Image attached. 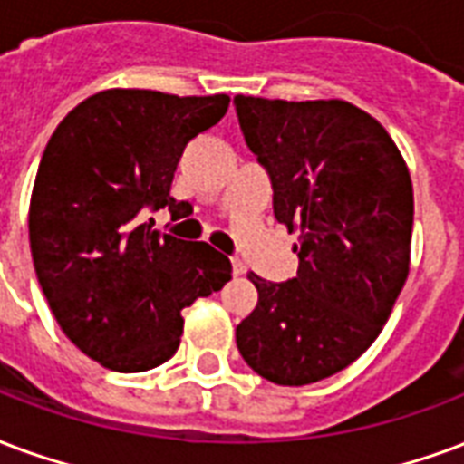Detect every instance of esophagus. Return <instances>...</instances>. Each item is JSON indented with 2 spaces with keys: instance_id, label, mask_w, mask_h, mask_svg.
I'll return each mask as SVG.
<instances>
[{
  "instance_id": "1",
  "label": "esophagus",
  "mask_w": 464,
  "mask_h": 464,
  "mask_svg": "<svg viewBox=\"0 0 464 464\" xmlns=\"http://www.w3.org/2000/svg\"><path fill=\"white\" fill-rule=\"evenodd\" d=\"M231 266H233V276H246V263H243V260L233 258Z\"/></svg>"
}]
</instances>
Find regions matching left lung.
Wrapping results in <instances>:
<instances>
[{
	"label": "left lung",
	"mask_w": 464,
	"mask_h": 464,
	"mask_svg": "<svg viewBox=\"0 0 464 464\" xmlns=\"http://www.w3.org/2000/svg\"><path fill=\"white\" fill-rule=\"evenodd\" d=\"M233 105L273 184V214L300 233L293 280L248 276L258 304L236 344L263 379L314 383L373 344L406 285L411 174L383 125L352 102L236 95Z\"/></svg>",
	"instance_id": "left-lung-1"
}]
</instances>
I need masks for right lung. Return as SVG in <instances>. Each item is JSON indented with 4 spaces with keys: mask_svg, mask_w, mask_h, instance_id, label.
I'll return each instance as SVG.
<instances>
[{
    "mask_svg": "<svg viewBox=\"0 0 464 464\" xmlns=\"http://www.w3.org/2000/svg\"><path fill=\"white\" fill-rule=\"evenodd\" d=\"M228 95L112 88L75 105L51 135L29 206V243L49 307L83 354L120 373L179 349L181 310L231 280L208 243L152 228L184 147L226 115Z\"/></svg>",
    "mask_w": 464,
    "mask_h": 464,
    "instance_id": "right-lung-1",
    "label": "right lung"
}]
</instances>
